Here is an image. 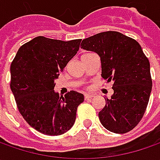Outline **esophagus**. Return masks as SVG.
<instances>
[{"label":"esophagus","instance_id":"1","mask_svg":"<svg viewBox=\"0 0 160 160\" xmlns=\"http://www.w3.org/2000/svg\"><path fill=\"white\" fill-rule=\"evenodd\" d=\"M92 97H93L92 94H88V93H85V94H84V99H85V100H89V99L92 98Z\"/></svg>","mask_w":160,"mask_h":160}]
</instances>
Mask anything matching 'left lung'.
Listing matches in <instances>:
<instances>
[{"label": "left lung", "instance_id": "obj_1", "mask_svg": "<svg viewBox=\"0 0 160 160\" xmlns=\"http://www.w3.org/2000/svg\"><path fill=\"white\" fill-rule=\"evenodd\" d=\"M83 50L96 52L102 61V77L113 82L111 99L99 112L102 125L115 133L132 130L142 120L152 88L150 62L138 42L116 31L83 39Z\"/></svg>", "mask_w": 160, "mask_h": 160}]
</instances>
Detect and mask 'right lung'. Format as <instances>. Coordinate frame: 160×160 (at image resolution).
Segmentation results:
<instances>
[{
	"instance_id": "add662e5",
	"label": "right lung",
	"mask_w": 160,
	"mask_h": 160,
	"mask_svg": "<svg viewBox=\"0 0 160 160\" xmlns=\"http://www.w3.org/2000/svg\"><path fill=\"white\" fill-rule=\"evenodd\" d=\"M81 39L64 42L37 36L23 44L10 65V89L24 119L36 131L60 135L73 126L83 95L54 92L58 78L79 50Z\"/></svg>"
}]
</instances>
